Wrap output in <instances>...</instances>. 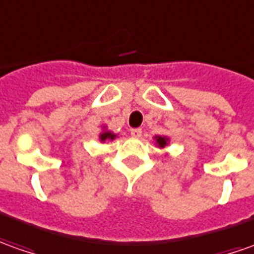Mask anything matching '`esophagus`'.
I'll list each match as a JSON object with an SVG mask.
<instances>
[{"mask_svg": "<svg viewBox=\"0 0 254 254\" xmlns=\"http://www.w3.org/2000/svg\"><path fill=\"white\" fill-rule=\"evenodd\" d=\"M141 135H142V130H141V128H132V130H131V137L139 138Z\"/></svg>", "mask_w": 254, "mask_h": 254, "instance_id": "1", "label": "esophagus"}]
</instances>
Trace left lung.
Segmentation results:
<instances>
[{
  "label": "left lung",
  "mask_w": 254,
  "mask_h": 254,
  "mask_svg": "<svg viewBox=\"0 0 254 254\" xmlns=\"http://www.w3.org/2000/svg\"><path fill=\"white\" fill-rule=\"evenodd\" d=\"M156 142H157V144H159V145H160L162 148H163V146H166V138H163V137H157Z\"/></svg>",
  "instance_id": "obj_1"
}]
</instances>
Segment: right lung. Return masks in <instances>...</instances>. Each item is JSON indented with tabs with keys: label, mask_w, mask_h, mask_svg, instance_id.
Returning a JSON list of instances; mask_svg holds the SVG:
<instances>
[{
	"label": "right lung",
	"mask_w": 254,
	"mask_h": 254,
	"mask_svg": "<svg viewBox=\"0 0 254 254\" xmlns=\"http://www.w3.org/2000/svg\"><path fill=\"white\" fill-rule=\"evenodd\" d=\"M115 138V134H112V132H104V134H101V139L105 141V139H113Z\"/></svg>",
	"instance_id": "1"
}]
</instances>
